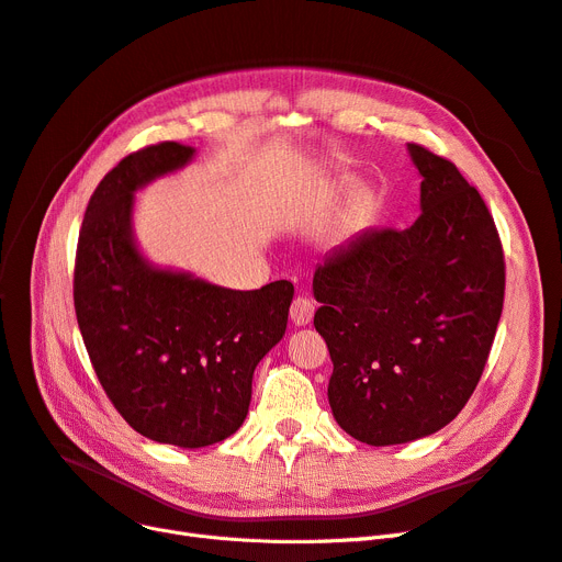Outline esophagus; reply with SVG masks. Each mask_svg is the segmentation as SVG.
<instances>
[{
  "mask_svg": "<svg viewBox=\"0 0 562 562\" xmlns=\"http://www.w3.org/2000/svg\"><path fill=\"white\" fill-rule=\"evenodd\" d=\"M314 310L316 307L307 296H299V299H293L289 316L293 323H296V326H307V323L314 318Z\"/></svg>",
  "mask_w": 562,
  "mask_h": 562,
  "instance_id": "esophagus-1",
  "label": "esophagus"
}]
</instances>
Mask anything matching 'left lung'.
I'll list each match as a JSON object with an SVG mask.
<instances>
[{"label": "left lung", "instance_id": "8db88e82", "mask_svg": "<svg viewBox=\"0 0 562 562\" xmlns=\"http://www.w3.org/2000/svg\"><path fill=\"white\" fill-rule=\"evenodd\" d=\"M422 214L371 227L314 273L337 424L390 447L445 428L474 394L504 310L506 261L481 193L453 161L409 143Z\"/></svg>", "mask_w": 562, "mask_h": 562}]
</instances>
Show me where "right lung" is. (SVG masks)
<instances>
[{"label": "right lung", "instance_id": "obj_1", "mask_svg": "<svg viewBox=\"0 0 562 562\" xmlns=\"http://www.w3.org/2000/svg\"><path fill=\"white\" fill-rule=\"evenodd\" d=\"M175 140L127 155L88 200L75 312L102 390L123 419L161 445L200 449L239 430L252 373L286 330L293 284L234 291L161 271L134 246V191L191 161Z\"/></svg>", "mask_w": 562, "mask_h": 562}]
</instances>
